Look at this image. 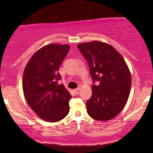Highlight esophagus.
I'll return each mask as SVG.
<instances>
[{
  "label": "esophagus",
  "mask_w": 153,
  "mask_h": 153,
  "mask_svg": "<svg viewBox=\"0 0 153 153\" xmlns=\"http://www.w3.org/2000/svg\"><path fill=\"white\" fill-rule=\"evenodd\" d=\"M79 91H80V88H77L74 90V93H75V94H76V95H78L79 93Z\"/></svg>",
  "instance_id": "esophagus-1"
}]
</instances>
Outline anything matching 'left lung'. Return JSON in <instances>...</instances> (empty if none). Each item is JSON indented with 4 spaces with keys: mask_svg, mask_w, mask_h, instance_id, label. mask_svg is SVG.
Returning a JSON list of instances; mask_svg holds the SVG:
<instances>
[{
    "mask_svg": "<svg viewBox=\"0 0 153 153\" xmlns=\"http://www.w3.org/2000/svg\"><path fill=\"white\" fill-rule=\"evenodd\" d=\"M93 79L87 112L97 120H111L123 109L131 88V74L123 56L112 46L99 41L79 44ZM96 84H95V82Z\"/></svg>",
    "mask_w": 153,
    "mask_h": 153,
    "instance_id": "1",
    "label": "left lung"
}]
</instances>
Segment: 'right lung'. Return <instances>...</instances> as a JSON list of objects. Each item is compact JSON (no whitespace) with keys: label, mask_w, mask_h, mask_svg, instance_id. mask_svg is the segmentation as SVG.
I'll return each instance as SVG.
<instances>
[{"label":"right lung","mask_w":153,"mask_h":153,"mask_svg":"<svg viewBox=\"0 0 153 153\" xmlns=\"http://www.w3.org/2000/svg\"><path fill=\"white\" fill-rule=\"evenodd\" d=\"M70 50L68 45L51 44L33 54L23 74V91L28 105L39 118L57 122L70 111L72 97L60 84V65Z\"/></svg>","instance_id":"right-lung-1"}]
</instances>
